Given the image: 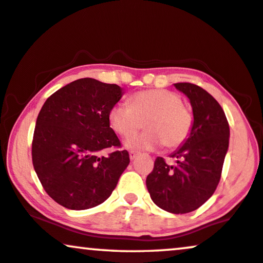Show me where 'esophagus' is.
<instances>
[{"instance_id":"esophagus-1","label":"esophagus","mask_w":263,"mask_h":263,"mask_svg":"<svg viewBox=\"0 0 263 263\" xmlns=\"http://www.w3.org/2000/svg\"><path fill=\"white\" fill-rule=\"evenodd\" d=\"M137 155H138L137 152H134V151L129 152V159H131V160H134V159L137 158Z\"/></svg>"}]
</instances>
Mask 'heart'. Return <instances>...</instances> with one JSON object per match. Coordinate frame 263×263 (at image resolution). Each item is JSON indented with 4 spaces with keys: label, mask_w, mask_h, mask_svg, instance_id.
<instances>
[{
    "label": "heart",
    "mask_w": 263,
    "mask_h": 263,
    "mask_svg": "<svg viewBox=\"0 0 263 263\" xmlns=\"http://www.w3.org/2000/svg\"><path fill=\"white\" fill-rule=\"evenodd\" d=\"M148 131L126 139L125 145L138 151H154L165 144L177 148L187 141L193 127V115L177 93L167 89H147L135 93L129 104L118 102L108 112L110 127L118 135L129 136L141 128Z\"/></svg>",
    "instance_id": "heart-1"
}]
</instances>
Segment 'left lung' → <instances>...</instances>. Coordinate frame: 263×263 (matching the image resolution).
I'll list each match as a JSON object with an SVG mask.
<instances>
[{"label":"left lung","mask_w":263,"mask_h":263,"mask_svg":"<svg viewBox=\"0 0 263 263\" xmlns=\"http://www.w3.org/2000/svg\"><path fill=\"white\" fill-rule=\"evenodd\" d=\"M175 87L184 93L193 109V127L182 147L171 154L176 165L155 159L148 175L152 200L171 214L197 210L214 194L229 144V125L223 109L204 88L189 82Z\"/></svg>","instance_id":"1"}]
</instances>
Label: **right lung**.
Masks as SVG:
<instances>
[{"label": "right lung", "mask_w": 263, "mask_h": 263, "mask_svg": "<svg viewBox=\"0 0 263 263\" xmlns=\"http://www.w3.org/2000/svg\"><path fill=\"white\" fill-rule=\"evenodd\" d=\"M122 97V88L85 78L47 98L32 138V165L43 189L70 210L95 208L110 197L129 164L127 151L108 121V112Z\"/></svg>", "instance_id": "right-lung-1"}]
</instances>
